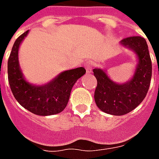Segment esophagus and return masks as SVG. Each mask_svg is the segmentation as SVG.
<instances>
[{
	"label": "esophagus",
	"instance_id": "obj_1",
	"mask_svg": "<svg viewBox=\"0 0 159 159\" xmlns=\"http://www.w3.org/2000/svg\"><path fill=\"white\" fill-rule=\"evenodd\" d=\"M84 67H85V69H86L88 73H90L92 71V63L86 61V62L84 63Z\"/></svg>",
	"mask_w": 159,
	"mask_h": 159
}]
</instances>
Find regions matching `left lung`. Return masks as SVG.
<instances>
[{"mask_svg":"<svg viewBox=\"0 0 159 159\" xmlns=\"http://www.w3.org/2000/svg\"><path fill=\"white\" fill-rule=\"evenodd\" d=\"M125 47L136 52L139 64L134 76L129 83L117 84L100 69H93L97 79L94 100L106 113L122 116L133 111L147 95L152 78V60L148 46L141 36H129L121 41Z\"/></svg>","mask_w":159,"mask_h":159,"instance_id":"obj_1","label":"left lung"}]
</instances>
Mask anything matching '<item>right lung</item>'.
Masks as SVG:
<instances>
[{"label": "right lung", "instance_id": "add662e5", "mask_svg": "<svg viewBox=\"0 0 159 159\" xmlns=\"http://www.w3.org/2000/svg\"><path fill=\"white\" fill-rule=\"evenodd\" d=\"M29 30L16 39L7 61L8 82L13 96L23 107L36 115L49 116L61 112L66 107L73 85L86 73L83 67L66 70L43 86L26 82L19 69L18 52Z\"/></svg>", "mask_w": 159, "mask_h": 159}]
</instances>
